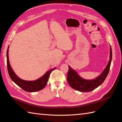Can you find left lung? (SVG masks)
Returning a JSON list of instances; mask_svg holds the SVG:
<instances>
[{
    "instance_id": "obj_1",
    "label": "left lung",
    "mask_w": 122,
    "mask_h": 122,
    "mask_svg": "<svg viewBox=\"0 0 122 122\" xmlns=\"http://www.w3.org/2000/svg\"><path fill=\"white\" fill-rule=\"evenodd\" d=\"M110 50V60L108 65H107L101 74L94 80H86L82 79L75 71L73 70L70 66H68L69 70L67 74V80L71 87L74 90L80 92H88L93 91L100 86L104 82L109 71L112 59L111 46Z\"/></svg>"
}]
</instances>
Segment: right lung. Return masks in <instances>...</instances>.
<instances>
[{"instance_id": "right-lung-1", "label": "right lung", "mask_w": 122, "mask_h": 122, "mask_svg": "<svg viewBox=\"0 0 122 122\" xmlns=\"http://www.w3.org/2000/svg\"><path fill=\"white\" fill-rule=\"evenodd\" d=\"M9 47L7 50V68L9 76L13 81L22 89L27 92H35L39 91L45 87L47 83L51 72L56 68H54L47 71L44 75L40 78L35 81L24 80L19 78L14 73L10 64L9 60Z\"/></svg>"}]
</instances>
